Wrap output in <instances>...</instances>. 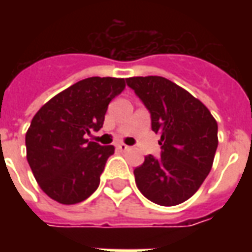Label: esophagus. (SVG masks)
I'll use <instances>...</instances> for the list:
<instances>
[{
    "instance_id": "34e87169",
    "label": "esophagus",
    "mask_w": 252,
    "mask_h": 252,
    "mask_svg": "<svg viewBox=\"0 0 252 252\" xmlns=\"http://www.w3.org/2000/svg\"><path fill=\"white\" fill-rule=\"evenodd\" d=\"M116 147H117V150L123 151V153H126V151H129V150H131V147H129V146H126V144H124V143H119Z\"/></svg>"
}]
</instances>
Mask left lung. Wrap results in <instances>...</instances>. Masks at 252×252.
I'll list each match as a JSON object with an SVG mask.
<instances>
[{
    "label": "left lung",
    "mask_w": 252,
    "mask_h": 252,
    "mask_svg": "<svg viewBox=\"0 0 252 252\" xmlns=\"http://www.w3.org/2000/svg\"><path fill=\"white\" fill-rule=\"evenodd\" d=\"M126 85L150 110L162 146L159 158L147 155L133 170L137 189L158 205L182 204L211 171L219 144L217 121L200 99L170 79L132 77Z\"/></svg>",
    "instance_id": "left-lung-1"
}]
</instances>
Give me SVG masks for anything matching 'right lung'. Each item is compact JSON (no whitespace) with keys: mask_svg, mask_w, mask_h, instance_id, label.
<instances>
[{"mask_svg":"<svg viewBox=\"0 0 252 252\" xmlns=\"http://www.w3.org/2000/svg\"><path fill=\"white\" fill-rule=\"evenodd\" d=\"M124 89V78H86L58 93L33 116L25 135L27 160L50 198L72 205L97 190L115 147L89 142L86 133L102 126L108 105Z\"/></svg>","mask_w":252,"mask_h":252,"instance_id":"1","label":"right lung"}]
</instances>
